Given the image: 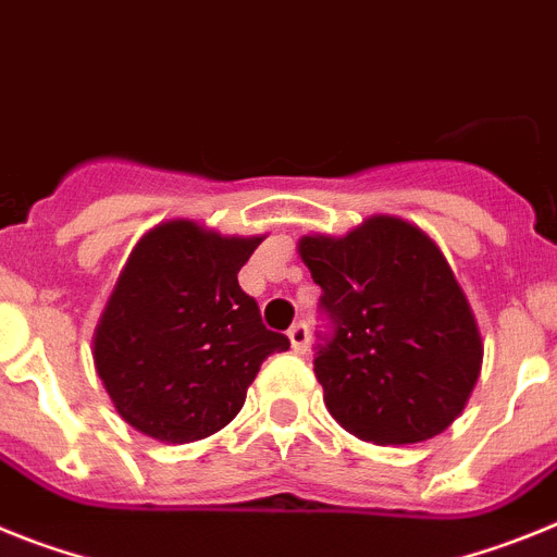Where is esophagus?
<instances>
[{"label":"esophagus","mask_w":557,"mask_h":557,"mask_svg":"<svg viewBox=\"0 0 557 557\" xmlns=\"http://www.w3.org/2000/svg\"><path fill=\"white\" fill-rule=\"evenodd\" d=\"M287 337H289V344H293V351L304 355L307 346H310V326L304 324V321H296V324L289 326Z\"/></svg>","instance_id":"1"}]
</instances>
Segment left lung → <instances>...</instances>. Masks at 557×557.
<instances>
[{
	"mask_svg": "<svg viewBox=\"0 0 557 557\" xmlns=\"http://www.w3.org/2000/svg\"><path fill=\"white\" fill-rule=\"evenodd\" d=\"M330 335L315 377L358 440L411 445L462 414L482 372V335L454 270L425 231L372 216L351 233L304 236Z\"/></svg>",
	"mask_w": 557,
	"mask_h": 557,
	"instance_id": "8db88e82",
	"label": "left lung"
}]
</instances>
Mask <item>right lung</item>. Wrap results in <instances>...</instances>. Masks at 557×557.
Returning <instances> with one entry per match:
<instances>
[{
  "label": "right lung",
  "mask_w": 557,
  "mask_h": 557,
  "mask_svg": "<svg viewBox=\"0 0 557 557\" xmlns=\"http://www.w3.org/2000/svg\"><path fill=\"white\" fill-rule=\"evenodd\" d=\"M264 236H222L191 220L135 245L95 326L92 358L117 414L160 442L206 440L245 406L282 332L261 324L239 273Z\"/></svg>",
  "instance_id": "right-lung-1"
}]
</instances>
